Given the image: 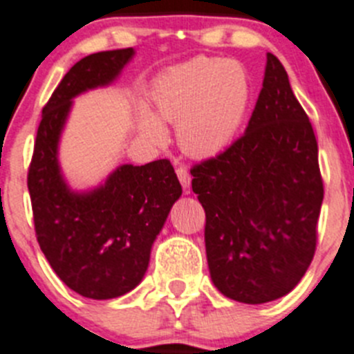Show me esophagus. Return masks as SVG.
I'll return each instance as SVG.
<instances>
[{
	"label": "esophagus",
	"instance_id": "34e87169",
	"mask_svg": "<svg viewBox=\"0 0 354 354\" xmlns=\"http://www.w3.org/2000/svg\"><path fill=\"white\" fill-rule=\"evenodd\" d=\"M175 171H177V177H179V180H180V184H183L184 189H189L191 175H189V171H187V168L186 167H179Z\"/></svg>",
	"mask_w": 354,
	"mask_h": 354
}]
</instances>
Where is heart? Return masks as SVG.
Listing matches in <instances>:
<instances>
[{
  "label": "heart",
  "instance_id": "1",
  "mask_svg": "<svg viewBox=\"0 0 354 354\" xmlns=\"http://www.w3.org/2000/svg\"><path fill=\"white\" fill-rule=\"evenodd\" d=\"M156 115L138 110V128L152 144L167 140L163 122L177 124V142L189 156L217 154L232 142L251 98L245 68L235 59L194 57L170 68L152 89Z\"/></svg>",
  "mask_w": 354,
  "mask_h": 354
}]
</instances>
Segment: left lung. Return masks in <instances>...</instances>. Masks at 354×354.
<instances>
[{"mask_svg":"<svg viewBox=\"0 0 354 354\" xmlns=\"http://www.w3.org/2000/svg\"><path fill=\"white\" fill-rule=\"evenodd\" d=\"M191 175L214 286L242 304L290 293L314 258L325 191L313 124L274 54L244 135Z\"/></svg>","mask_w":354,"mask_h":354,"instance_id":"left-lung-1","label":"left lung"}]
</instances>
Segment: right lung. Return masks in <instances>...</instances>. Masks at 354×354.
Instances as JSON below:
<instances>
[{"mask_svg": "<svg viewBox=\"0 0 354 354\" xmlns=\"http://www.w3.org/2000/svg\"><path fill=\"white\" fill-rule=\"evenodd\" d=\"M131 47L96 52L70 68L41 110L28 171L35 232L52 270L70 290L93 300L126 295L144 277L151 248L183 194L168 160L122 165L93 191L64 183L57 145L71 100L118 79Z\"/></svg>", "mask_w": 354, "mask_h": 354, "instance_id": "add662e5", "label": "right lung"}]
</instances>
